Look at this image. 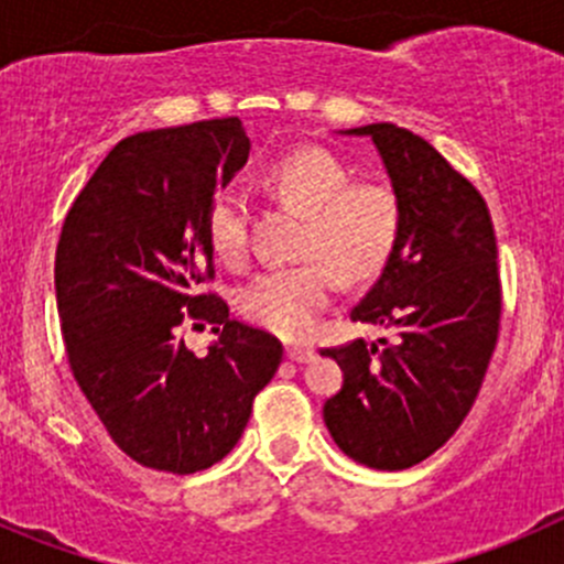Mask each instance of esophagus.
I'll return each mask as SVG.
<instances>
[{"label":"esophagus","instance_id":"esophagus-1","mask_svg":"<svg viewBox=\"0 0 564 564\" xmlns=\"http://www.w3.org/2000/svg\"><path fill=\"white\" fill-rule=\"evenodd\" d=\"M286 357L292 362H311V360H314V349H300V346H289Z\"/></svg>","mask_w":564,"mask_h":564}]
</instances>
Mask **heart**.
<instances>
[{
    "label": "heart",
    "mask_w": 564,
    "mask_h": 564,
    "mask_svg": "<svg viewBox=\"0 0 564 564\" xmlns=\"http://www.w3.org/2000/svg\"><path fill=\"white\" fill-rule=\"evenodd\" d=\"M267 185L305 213L303 256L324 259L344 281H366L388 261L398 235V202L388 185L351 182L349 169L324 147H297L267 169ZM248 196L229 187L207 218L209 246L226 264L248 250ZM333 300V272L322 261L275 267L240 289V314L281 335L305 338Z\"/></svg>",
    "instance_id": "heart-1"
}]
</instances>
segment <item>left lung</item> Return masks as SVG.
Listing matches in <instances>:
<instances>
[{
	"mask_svg": "<svg viewBox=\"0 0 564 564\" xmlns=\"http://www.w3.org/2000/svg\"><path fill=\"white\" fill-rule=\"evenodd\" d=\"M373 141L398 202V235L351 318L398 338L324 349L344 388L324 403L335 445L401 471L440 451L469 414L502 314L497 237L486 202L434 147L392 122L338 130Z\"/></svg>",
	"mask_w": 564,
	"mask_h": 564,
	"instance_id": "8db88e82",
	"label": "left lung"
}]
</instances>
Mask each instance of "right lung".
Segmentation results:
<instances>
[{"label": "right lung", "instance_id": "right-lung-1", "mask_svg": "<svg viewBox=\"0 0 564 564\" xmlns=\"http://www.w3.org/2000/svg\"><path fill=\"white\" fill-rule=\"evenodd\" d=\"M237 117L144 130L119 141L67 213L56 246V308L73 377L122 453L193 475L229 456L283 346L229 318L207 235L215 193L248 163ZM185 317L218 323L196 358Z\"/></svg>", "mask_w": 564, "mask_h": 564}]
</instances>
